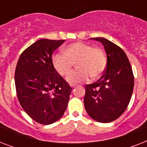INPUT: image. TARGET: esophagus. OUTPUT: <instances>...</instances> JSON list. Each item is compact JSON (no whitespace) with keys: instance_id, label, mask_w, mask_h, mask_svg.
Listing matches in <instances>:
<instances>
[{"instance_id":"esophagus-1","label":"esophagus","mask_w":147,"mask_h":147,"mask_svg":"<svg viewBox=\"0 0 147 147\" xmlns=\"http://www.w3.org/2000/svg\"><path fill=\"white\" fill-rule=\"evenodd\" d=\"M71 88H75V85H71Z\"/></svg>"}]
</instances>
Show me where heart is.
<instances>
[{
	"instance_id": "obj_1",
	"label": "heart",
	"mask_w": 147,
	"mask_h": 147,
	"mask_svg": "<svg viewBox=\"0 0 147 147\" xmlns=\"http://www.w3.org/2000/svg\"><path fill=\"white\" fill-rule=\"evenodd\" d=\"M77 64L78 71L69 75L66 82L71 85L85 82L89 79L100 77L107 67V59L105 51L94 48L83 42H73L64 49V54H55L53 65L60 76H67L72 70L73 64Z\"/></svg>"
}]
</instances>
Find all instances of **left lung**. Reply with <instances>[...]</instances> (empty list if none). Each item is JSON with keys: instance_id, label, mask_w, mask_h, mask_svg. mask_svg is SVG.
<instances>
[{"instance_id": "left-lung-1", "label": "left lung", "mask_w": 147, "mask_h": 147, "mask_svg": "<svg viewBox=\"0 0 147 147\" xmlns=\"http://www.w3.org/2000/svg\"><path fill=\"white\" fill-rule=\"evenodd\" d=\"M102 43L107 63L101 78L85 86L84 105L88 114L100 123L117 119L127 109L132 95L134 78L123 50L103 37L91 38Z\"/></svg>"}]
</instances>
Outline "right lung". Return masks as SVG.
<instances>
[{"label":"right lung","mask_w":147,"mask_h":147,"mask_svg":"<svg viewBox=\"0 0 147 147\" xmlns=\"http://www.w3.org/2000/svg\"><path fill=\"white\" fill-rule=\"evenodd\" d=\"M65 40L41 39L21 53L15 70L19 102L33 121L49 125L67 108L71 88L55 71L52 54Z\"/></svg>","instance_id":"add662e5"}]
</instances>
